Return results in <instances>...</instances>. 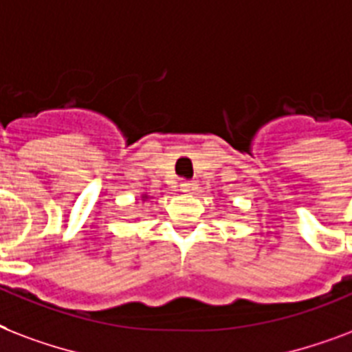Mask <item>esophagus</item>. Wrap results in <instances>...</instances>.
Returning a JSON list of instances; mask_svg holds the SVG:
<instances>
[{
    "label": "esophagus",
    "mask_w": 352,
    "mask_h": 352,
    "mask_svg": "<svg viewBox=\"0 0 352 352\" xmlns=\"http://www.w3.org/2000/svg\"><path fill=\"white\" fill-rule=\"evenodd\" d=\"M179 187H182V190H184V192H192V190L196 189V184L195 182H182V185H179Z\"/></svg>",
    "instance_id": "1"
}]
</instances>
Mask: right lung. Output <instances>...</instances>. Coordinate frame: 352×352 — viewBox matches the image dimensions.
I'll use <instances>...</instances> for the list:
<instances>
[{"label":"right lung","mask_w":352,"mask_h":352,"mask_svg":"<svg viewBox=\"0 0 352 352\" xmlns=\"http://www.w3.org/2000/svg\"><path fill=\"white\" fill-rule=\"evenodd\" d=\"M141 198H143V200H146V198H148V196H146V195H143V196H141Z\"/></svg>","instance_id":"right-lung-1"}]
</instances>
